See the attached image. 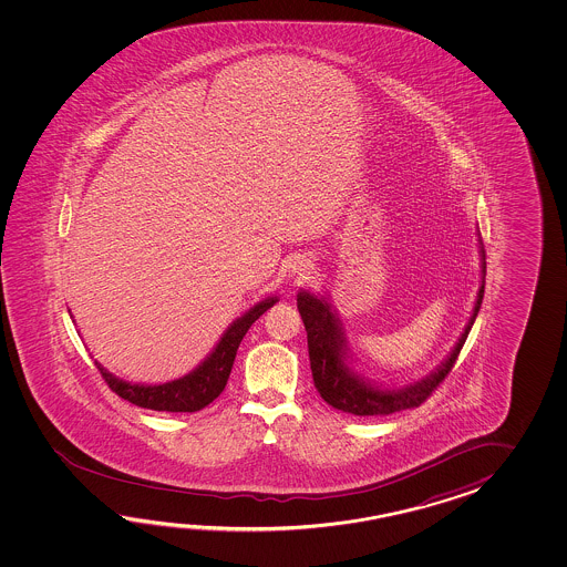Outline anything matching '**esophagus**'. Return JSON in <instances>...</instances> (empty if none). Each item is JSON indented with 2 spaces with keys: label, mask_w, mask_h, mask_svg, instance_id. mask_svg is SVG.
I'll return each mask as SVG.
<instances>
[{
  "label": "esophagus",
  "mask_w": 567,
  "mask_h": 567,
  "mask_svg": "<svg viewBox=\"0 0 567 567\" xmlns=\"http://www.w3.org/2000/svg\"><path fill=\"white\" fill-rule=\"evenodd\" d=\"M310 269H312V261H310V259H303V257H298V259L291 264V274L298 276V278H306V276L310 274Z\"/></svg>",
  "instance_id": "esophagus-1"
}]
</instances>
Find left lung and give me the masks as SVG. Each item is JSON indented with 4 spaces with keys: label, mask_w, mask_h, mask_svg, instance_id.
Wrapping results in <instances>:
<instances>
[{
    "label": "left lung",
    "mask_w": 567,
    "mask_h": 567,
    "mask_svg": "<svg viewBox=\"0 0 567 567\" xmlns=\"http://www.w3.org/2000/svg\"><path fill=\"white\" fill-rule=\"evenodd\" d=\"M481 257L482 284L478 289V298L474 303L471 320L464 328L456 347L435 373L413 383V385L401 386V389H377L371 383L362 381L359 374L352 373V369L347 364L344 334L340 330V322L332 312L330 303L324 298H318L308 291H300L298 293V310H300L301 320H303L306 332H308L310 369H312L313 386L318 389L320 398L324 399L326 403L332 405L334 410L344 411L350 415H389L395 411L420 408L452 371L454 362L458 359L460 350L468 338L472 324L478 316L482 296H484V276H486L484 247H481Z\"/></svg>",
    "instance_id": "1"
}]
</instances>
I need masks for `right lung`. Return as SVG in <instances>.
I'll list each match as a JSON object with an SVG mask.
<instances>
[{
	"label": "right lung",
	"instance_id": "add662e5",
	"mask_svg": "<svg viewBox=\"0 0 567 567\" xmlns=\"http://www.w3.org/2000/svg\"><path fill=\"white\" fill-rule=\"evenodd\" d=\"M276 301L278 298H267L255 303L249 312L243 313L241 318H237L229 326V330L218 340L217 349L206 357L203 364H198V369H194L193 373L176 381H169L164 385H132L127 381L113 377L99 362H95L96 369L103 374L111 391H115L121 399L130 401L137 408L169 411V413L200 411L223 393V389L229 381L230 369L243 337L247 334V330L251 328L255 320L261 313H266Z\"/></svg>",
	"mask_w": 567,
	"mask_h": 567
}]
</instances>
